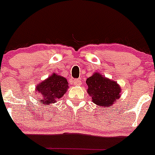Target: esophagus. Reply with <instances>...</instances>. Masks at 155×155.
Wrapping results in <instances>:
<instances>
[{
	"instance_id": "obj_1",
	"label": "esophagus",
	"mask_w": 155,
	"mask_h": 155,
	"mask_svg": "<svg viewBox=\"0 0 155 155\" xmlns=\"http://www.w3.org/2000/svg\"><path fill=\"white\" fill-rule=\"evenodd\" d=\"M73 83L74 85L79 86L81 84V81L80 79H74V80L73 81Z\"/></svg>"
}]
</instances>
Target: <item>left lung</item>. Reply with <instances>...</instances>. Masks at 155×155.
<instances>
[{"mask_svg": "<svg viewBox=\"0 0 155 155\" xmlns=\"http://www.w3.org/2000/svg\"><path fill=\"white\" fill-rule=\"evenodd\" d=\"M87 94L92 102L102 108L110 107L120 98L121 87L116 81L95 72L87 78Z\"/></svg>", "mask_w": 155, "mask_h": 155, "instance_id": "left-lung-1", "label": "left lung"}]
</instances>
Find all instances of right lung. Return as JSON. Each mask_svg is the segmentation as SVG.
<instances>
[{"label": "right lung", "mask_w": 155, "mask_h": 155, "mask_svg": "<svg viewBox=\"0 0 155 155\" xmlns=\"http://www.w3.org/2000/svg\"><path fill=\"white\" fill-rule=\"evenodd\" d=\"M68 80L64 77L53 73L50 77L41 81L35 87L39 93V101L44 106H49L64 95L68 89Z\"/></svg>", "instance_id": "add662e5"}]
</instances>
